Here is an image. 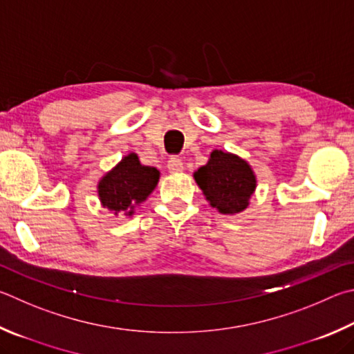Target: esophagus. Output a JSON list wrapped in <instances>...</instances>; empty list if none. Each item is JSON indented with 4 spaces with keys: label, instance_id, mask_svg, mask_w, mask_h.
Segmentation results:
<instances>
[{
    "label": "esophagus",
    "instance_id": "esophagus-1",
    "mask_svg": "<svg viewBox=\"0 0 354 354\" xmlns=\"http://www.w3.org/2000/svg\"><path fill=\"white\" fill-rule=\"evenodd\" d=\"M167 169H169L171 173H179V171H183L184 164L178 156H171L169 159V162H167Z\"/></svg>",
    "mask_w": 354,
    "mask_h": 354
}]
</instances>
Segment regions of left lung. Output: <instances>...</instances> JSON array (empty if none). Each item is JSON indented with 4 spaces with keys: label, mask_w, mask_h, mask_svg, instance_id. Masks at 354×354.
Listing matches in <instances>:
<instances>
[{
    "label": "left lung",
    "mask_w": 354,
    "mask_h": 354,
    "mask_svg": "<svg viewBox=\"0 0 354 354\" xmlns=\"http://www.w3.org/2000/svg\"><path fill=\"white\" fill-rule=\"evenodd\" d=\"M205 199L220 214H240L249 205L257 187L254 170L246 160L232 153L214 150L209 162L194 173Z\"/></svg>",
    "instance_id": "1"
}]
</instances>
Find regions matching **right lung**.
Masks as SVG:
<instances>
[{
	"label": "right lung",
	"instance_id": "obj_1",
	"mask_svg": "<svg viewBox=\"0 0 354 354\" xmlns=\"http://www.w3.org/2000/svg\"><path fill=\"white\" fill-rule=\"evenodd\" d=\"M158 181L159 170L142 165L136 153H130L99 181L100 203L115 215L124 212L130 216L134 214V207L155 190Z\"/></svg>",
	"mask_w": 354,
	"mask_h": 354
}]
</instances>
